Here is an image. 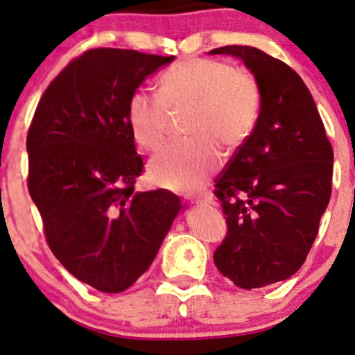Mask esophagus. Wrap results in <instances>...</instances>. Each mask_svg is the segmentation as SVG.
<instances>
[{
    "instance_id": "34e87169",
    "label": "esophagus",
    "mask_w": 355,
    "mask_h": 355,
    "mask_svg": "<svg viewBox=\"0 0 355 355\" xmlns=\"http://www.w3.org/2000/svg\"><path fill=\"white\" fill-rule=\"evenodd\" d=\"M194 202H198V205H213L214 199H213V196H211V194H206V196H199V198L194 199Z\"/></svg>"
}]
</instances>
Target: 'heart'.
Masks as SVG:
<instances>
[{
    "instance_id": "b5f03b06",
    "label": "heart",
    "mask_w": 355,
    "mask_h": 355,
    "mask_svg": "<svg viewBox=\"0 0 355 355\" xmlns=\"http://www.w3.org/2000/svg\"><path fill=\"white\" fill-rule=\"evenodd\" d=\"M260 83L250 70L221 60L186 58L159 78V94L137 90L127 103V121L142 149L156 153L164 146L173 114L189 109L184 142L166 147L150 162V178L176 191H196L206 184L221 161L218 142L226 149L241 146L261 114Z\"/></svg>"
}]
</instances>
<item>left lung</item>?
<instances>
[{"label":"left lung","mask_w":355,"mask_h":355,"mask_svg":"<svg viewBox=\"0 0 355 355\" xmlns=\"http://www.w3.org/2000/svg\"><path fill=\"white\" fill-rule=\"evenodd\" d=\"M240 57L261 89L253 134L214 179L226 216L214 265L240 288L286 280L304 265L332 193L334 149L300 75L254 46L209 51Z\"/></svg>","instance_id":"left-lung-1"}]
</instances>
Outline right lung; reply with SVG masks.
<instances>
[{"label": "right lung", "mask_w": 355, "mask_h": 355, "mask_svg": "<svg viewBox=\"0 0 355 355\" xmlns=\"http://www.w3.org/2000/svg\"><path fill=\"white\" fill-rule=\"evenodd\" d=\"M173 60L87 50L50 82L28 129V191L46 243L101 292H124L149 268L181 211L171 191H134L144 162L127 121L130 95Z\"/></svg>", "instance_id": "1"}]
</instances>
